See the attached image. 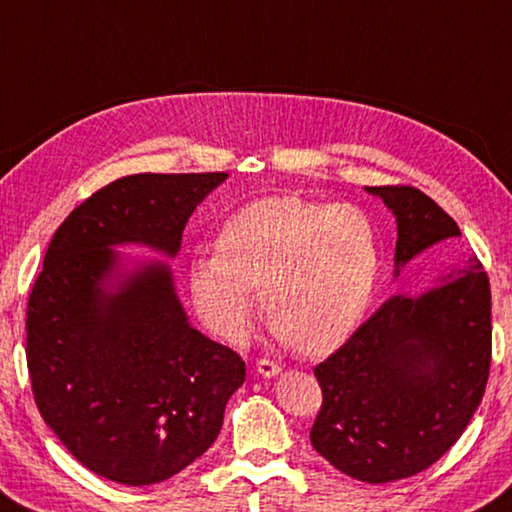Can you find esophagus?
<instances>
[{
	"mask_svg": "<svg viewBox=\"0 0 512 512\" xmlns=\"http://www.w3.org/2000/svg\"><path fill=\"white\" fill-rule=\"evenodd\" d=\"M255 369H257V374L264 378H275V376H280V371H282V367L275 365L273 360H257Z\"/></svg>",
	"mask_w": 512,
	"mask_h": 512,
	"instance_id": "1",
	"label": "esophagus"
}]
</instances>
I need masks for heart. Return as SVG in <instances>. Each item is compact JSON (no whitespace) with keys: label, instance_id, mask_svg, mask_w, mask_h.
<instances>
[{"label":"heart","instance_id":"heart-1","mask_svg":"<svg viewBox=\"0 0 512 512\" xmlns=\"http://www.w3.org/2000/svg\"><path fill=\"white\" fill-rule=\"evenodd\" d=\"M378 275V239L365 212L300 197H266L224 221L217 250L190 264L199 318L228 342L262 306L286 345L320 356L365 318Z\"/></svg>","mask_w":512,"mask_h":512}]
</instances>
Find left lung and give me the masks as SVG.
Wrapping results in <instances>:
<instances>
[{
    "label": "left lung",
    "mask_w": 512,
    "mask_h": 512,
    "mask_svg": "<svg viewBox=\"0 0 512 512\" xmlns=\"http://www.w3.org/2000/svg\"><path fill=\"white\" fill-rule=\"evenodd\" d=\"M396 217L394 277L461 237L448 212L410 185L365 188ZM490 286L472 255L421 295L398 293L315 367L322 410L311 445L345 475L387 483L441 459L466 430L490 369Z\"/></svg>",
    "instance_id": "obj_1"
}]
</instances>
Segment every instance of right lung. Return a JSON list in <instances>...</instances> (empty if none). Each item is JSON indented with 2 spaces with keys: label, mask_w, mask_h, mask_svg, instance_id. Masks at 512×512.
Segmentation results:
<instances>
[{
  "label": "right lung",
  "mask_w": 512,
  "mask_h": 512,
  "mask_svg": "<svg viewBox=\"0 0 512 512\" xmlns=\"http://www.w3.org/2000/svg\"><path fill=\"white\" fill-rule=\"evenodd\" d=\"M228 179L123 176L55 230L26 309V362L46 425L82 466L125 486L174 477L206 452L244 385L235 351L197 331L167 259L192 212Z\"/></svg>",
  "instance_id": "1"
}]
</instances>
